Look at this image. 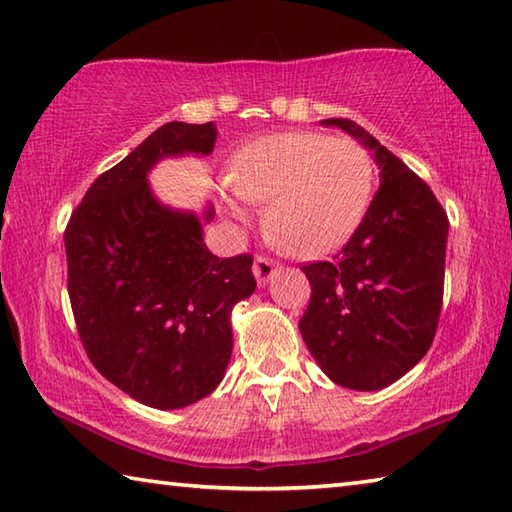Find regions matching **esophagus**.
<instances>
[{"mask_svg":"<svg viewBox=\"0 0 512 512\" xmlns=\"http://www.w3.org/2000/svg\"><path fill=\"white\" fill-rule=\"evenodd\" d=\"M276 269H278L276 260H272L269 256H263V254L256 256V260H254V276H256L258 285H265L269 278L276 274Z\"/></svg>","mask_w":512,"mask_h":512,"instance_id":"obj_1","label":"esophagus"}]
</instances>
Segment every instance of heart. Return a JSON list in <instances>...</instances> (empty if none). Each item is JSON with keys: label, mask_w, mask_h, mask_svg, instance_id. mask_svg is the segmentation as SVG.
I'll return each mask as SVG.
<instances>
[{"label": "heart", "mask_w": 512, "mask_h": 512, "mask_svg": "<svg viewBox=\"0 0 512 512\" xmlns=\"http://www.w3.org/2000/svg\"><path fill=\"white\" fill-rule=\"evenodd\" d=\"M227 182L243 200L267 202L263 225L274 243L316 258L345 245L361 227L374 196V160L350 138L276 133L240 149ZM229 209L243 214L234 200Z\"/></svg>", "instance_id": "b5f03b06"}]
</instances>
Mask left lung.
Listing matches in <instances>:
<instances>
[{"label":"left lung","mask_w":512,"mask_h":512,"mask_svg":"<svg viewBox=\"0 0 512 512\" xmlns=\"http://www.w3.org/2000/svg\"><path fill=\"white\" fill-rule=\"evenodd\" d=\"M323 124L374 151L381 185L341 252L301 265L312 296L298 327L334 383L381 390L412 370L435 341L448 214L426 182L359 124L347 118Z\"/></svg>","instance_id":"1"}]
</instances>
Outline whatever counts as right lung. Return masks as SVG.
<instances>
[{
    "instance_id": "right-lung-1",
    "label": "right lung",
    "mask_w": 512,
    "mask_h": 512,
    "mask_svg": "<svg viewBox=\"0 0 512 512\" xmlns=\"http://www.w3.org/2000/svg\"><path fill=\"white\" fill-rule=\"evenodd\" d=\"M216 133L211 122L162 124L93 180L64 229L66 287L86 356L106 381L158 410L216 390L234 347L231 310L256 289L252 254L214 256L200 220L162 207L147 185L162 156H207Z\"/></svg>"
}]
</instances>
